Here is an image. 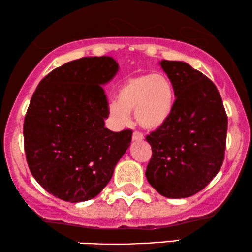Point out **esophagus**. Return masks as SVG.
<instances>
[{
  "mask_svg": "<svg viewBox=\"0 0 252 252\" xmlns=\"http://www.w3.org/2000/svg\"><path fill=\"white\" fill-rule=\"evenodd\" d=\"M143 138H144V136L142 132L134 131V134H132V141H142Z\"/></svg>",
  "mask_w": 252,
  "mask_h": 252,
  "instance_id": "1",
  "label": "esophagus"
}]
</instances>
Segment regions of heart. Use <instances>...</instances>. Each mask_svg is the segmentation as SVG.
<instances>
[{
    "mask_svg": "<svg viewBox=\"0 0 252 252\" xmlns=\"http://www.w3.org/2000/svg\"><path fill=\"white\" fill-rule=\"evenodd\" d=\"M117 100L110 104V112L121 122H126L129 111L146 129H158L168 121L175 105V90L164 74H138L121 84Z\"/></svg>",
    "mask_w": 252,
    "mask_h": 252,
    "instance_id": "b5f03b06",
    "label": "heart"
}]
</instances>
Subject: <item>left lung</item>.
<instances>
[{"instance_id": "1", "label": "left lung", "mask_w": 252, "mask_h": 252, "mask_svg": "<svg viewBox=\"0 0 252 252\" xmlns=\"http://www.w3.org/2000/svg\"><path fill=\"white\" fill-rule=\"evenodd\" d=\"M175 90V105L163 126L147 135L152 158L147 180L166 198L200 192L224 161L227 116L211 79L184 62L160 63Z\"/></svg>"}]
</instances>
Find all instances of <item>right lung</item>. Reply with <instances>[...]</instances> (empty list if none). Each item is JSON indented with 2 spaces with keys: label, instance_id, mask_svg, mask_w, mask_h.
<instances>
[{
  "label": "right lung",
  "instance_id": "1",
  "mask_svg": "<svg viewBox=\"0 0 252 252\" xmlns=\"http://www.w3.org/2000/svg\"><path fill=\"white\" fill-rule=\"evenodd\" d=\"M118 71L111 57H86L54 68L32 97L24 123L32 175L56 198L86 201L102 192L131 142L132 130L105 128L103 85Z\"/></svg>",
  "mask_w": 252,
  "mask_h": 252
}]
</instances>
